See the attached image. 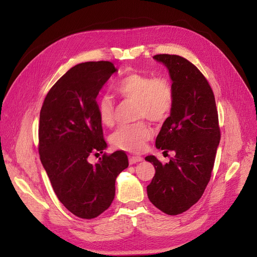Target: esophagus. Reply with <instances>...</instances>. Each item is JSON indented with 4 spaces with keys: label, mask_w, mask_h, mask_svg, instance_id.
<instances>
[{
    "label": "esophagus",
    "mask_w": 257,
    "mask_h": 257,
    "mask_svg": "<svg viewBox=\"0 0 257 257\" xmlns=\"http://www.w3.org/2000/svg\"><path fill=\"white\" fill-rule=\"evenodd\" d=\"M142 160H143V158L140 157V156H130L129 157V164L130 165H134V164H137V163H141Z\"/></svg>",
    "instance_id": "1"
}]
</instances>
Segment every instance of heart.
Masks as SVG:
<instances>
[{"label": "heart", "instance_id": "heart-1", "mask_svg": "<svg viewBox=\"0 0 257 257\" xmlns=\"http://www.w3.org/2000/svg\"><path fill=\"white\" fill-rule=\"evenodd\" d=\"M120 98L138 103L137 117L147 118L153 123L164 121L174 106V88L164 77L153 78L149 75L133 73L114 86ZM98 113L101 123L106 127L114 124V105L110 97L103 96L98 101ZM152 137V130L144 123L120 126L111 136V144L120 150L140 152Z\"/></svg>", "mask_w": 257, "mask_h": 257}]
</instances>
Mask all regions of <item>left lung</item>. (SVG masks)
<instances>
[{"instance_id":"left-lung-1","label":"left lung","mask_w":257,"mask_h":257,"mask_svg":"<svg viewBox=\"0 0 257 257\" xmlns=\"http://www.w3.org/2000/svg\"><path fill=\"white\" fill-rule=\"evenodd\" d=\"M153 58L168 69L175 94L155 146L175 151V157L166 165L154 155L145 158L155 168L147 194L158 209L175 215L197 203L209 182L221 139L219 118L212 89L193 63L169 54Z\"/></svg>"}]
</instances>
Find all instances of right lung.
<instances>
[{"mask_svg":"<svg viewBox=\"0 0 257 257\" xmlns=\"http://www.w3.org/2000/svg\"><path fill=\"white\" fill-rule=\"evenodd\" d=\"M116 72L109 61L73 66L50 89L39 114L40 161L59 201L82 219L111 205L115 179L129 165L123 151L104 154L94 165L88 161L107 148L96 99Z\"/></svg>","mask_w":257,"mask_h":257,"instance_id":"right-lung-1","label":"right lung"}]
</instances>
